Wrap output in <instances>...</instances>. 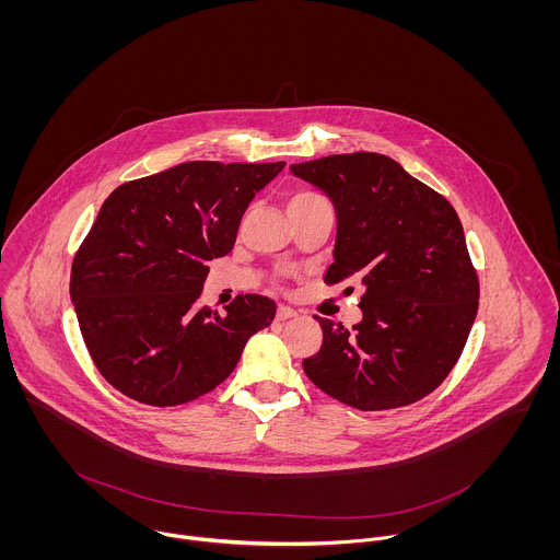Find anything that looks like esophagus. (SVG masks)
Instances as JSON below:
<instances>
[{
    "mask_svg": "<svg viewBox=\"0 0 560 560\" xmlns=\"http://www.w3.org/2000/svg\"><path fill=\"white\" fill-rule=\"evenodd\" d=\"M293 317H298V313H295V311H293V308H289V306H278V313H276V319L287 320V319H293Z\"/></svg>",
    "mask_w": 560,
    "mask_h": 560,
    "instance_id": "34e87169",
    "label": "esophagus"
}]
</instances>
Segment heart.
<instances>
[{
	"label": "heart",
	"mask_w": 560,
	"mask_h": 560,
	"mask_svg": "<svg viewBox=\"0 0 560 560\" xmlns=\"http://www.w3.org/2000/svg\"><path fill=\"white\" fill-rule=\"evenodd\" d=\"M319 200H325V198L317 194V191H313V189H295L289 196V209L306 207V205H313V202H319Z\"/></svg>",
	"instance_id": "obj_1"
}]
</instances>
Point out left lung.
<instances>
[{"mask_svg":"<svg viewBox=\"0 0 560 560\" xmlns=\"http://www.w3.org/2000/svg\"><path fill=\"white\" fill-rule=\"evenodd\" d=\"M291 170L336 207L334 262L323 282L364 284V317L353 329L317 317L323 342L304 360L308 380L362 411L427 397L457 364L479 311V276L457 211L380 153Z\"/></svg>","mask_w":560,"mask_h":560,"instance_id":"1","label":"left lung"}]
</instances>
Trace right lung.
Wrapping results in <instances>:
<instances>
[{
	"label": "right lung",
	"instance_id": "obj_1",
	"mask_svg": "<svg viewBox=\"0 0 560 560\" xmlns=\"http://www.w3.org/2000/svg\"><path fill=\"white\" fill-rule=\"evenodd\" d=\"M282 167L187 161L109 194L71 267L81 336L109 386L174 407L235 371L276 302L247 293L226 315L202 306L207 262L233 249L247 205Z\"/></svg>",
	"mask_w": 560,
	"mask_h": 560
}]
</instances>
